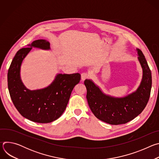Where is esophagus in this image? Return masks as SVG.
I'll return each instance as SVG.
<instances>
[{
    "label": "esophagus",
    "instance_id": "34e87169",
    "mask_svg": "<svg viewBox=\"0 0 159 159\" xmlns=\"http://www.w3.org/2000/svg\"><path fill=\"white\" fill-rule=\"evenodd\" d=\"M89 75L87 74H86V73H82V74H81V80L82 81H84V80H85V79H88L89 78Z\"/></svg>",
    "mask_w": 159,
    "mask_h": 159
}]
</instances>
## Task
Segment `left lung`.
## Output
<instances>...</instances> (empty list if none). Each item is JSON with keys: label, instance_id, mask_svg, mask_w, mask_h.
<instances>
[{"label": "left lung", "instance_id": "8db88e82", "mask_svg": "<svg viewBox=\"0 0 159 159\" xmlns=\"http://www.w3.org/2000/svg\"><path fill=\"white\" fill-rule=\"evenodd\" d=\"M142 66V79L134 92L122 98L104 94L92 80L86 79V98L90 110L99 120L110 125L125 124L139 115L150 98L152 88V73L142 52L136 50Z\"/></svg>", "mask_w": 159, "mask_h": 159}]
</instances>
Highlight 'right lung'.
Returning a JSON list of instances; mask_svg holds the SVG:
<instances>
[{"label": "right lung", "mask_w": 159, "mask_h": 159, "mask_svg": "<svg viewBox=\"0 0 159 159\" xmlns=\"http://www.w3.org/2000/svg\"><path fill=\"white\" fill-rule=\"evenodd\" d=\"M28 47L16 53L9 69L7 83L10 96L23 117L36 123H51L60 118L65 110L73 89L80 82V74H58L47 87L33 90L27 89L20 79L22 61L33 47L49 50L50 44L45 39H38Z\"/></svg>", "instance_id": "obj_1"}]
</instances>
